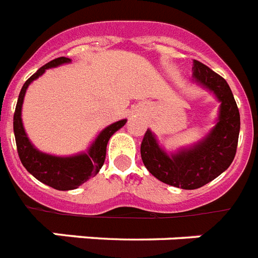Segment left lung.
I'll return each mask as SVG.
<instances>
[{"instance_id": "obj_1", "label": "left lung", "mask_w": 258, "mask_h": 258, "mask_svg": "<svg viewBox=\"0 0 258 258\" xmlns=\"http://www.w3.org/2000/svg\"><path fill=\"white\" fill-rule=\"evenodd\" d=\"M193 77L221 102L213 131L196 146L172 156L158 146L150 131H146L141 142V158L146 169L165 184L181 189L204 186L229 168L240 133V112L228 82L197 59L193 61Z\"/></svg>"}]
</instances>
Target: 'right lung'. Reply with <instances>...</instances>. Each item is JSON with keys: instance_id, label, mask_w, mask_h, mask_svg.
Listing matches in <instances>:
<instances>
[{"instance_id": "1", "label": "right lung", "mask_w": 258, "mask_h": 258, "mask_svg": "<svg viewBox=\"0 0 258 258\" xmlns=\"http://www.w3.org/2000/svg\"><path fill=\"white\" fill-rule=\"evenodd\" d=\"M65 62H71V58L58 57V58L51 59L50 62L40 68L32 77L26 80L21 92H20V96H18L13 117V129L14 136H16V144H17V152L22 165L30 174L36 177L37 180L54 187L57 190L76 189L82 182L89 180L90 177L96 176L105 162L106 145H108L109 139L126 122V119H121V121H117V122L109 125L108 127H105L100 133V136L97 137L96 141L93 142V145L90 146L88 153L72 156V157H55V156L38 152L30 144L24 131V126H22L21 108L25 93H26L29 84L33 80L40 77L41 74H44L46 69L58 67Z\"/></svg>"}]
</instances>
